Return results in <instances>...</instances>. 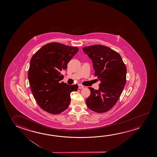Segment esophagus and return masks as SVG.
<instances>
[{"label":"esophagus","instance_id":"34e87169","mask_svg":"<svg viewBox=\"0 0 157 157\" xmlns=\"http://www.w3.org/2000/svg\"><path fill=\"white\" fill-rule=\"evenodd\" d=\"M78 86H79V89H83V88L84 87V86L83 85H80V84L78 85Z\"/></svg>","mask_w":157,"mask_h":157}]
</instances>
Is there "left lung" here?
I'll list each match as a JSON object with an SVG mask.
<instances>
[{"label": "left lung", "mask_w": 157, "mask_h": 157, "mask_svg": "<svg viewBox=\"0 0 157 157\" xmlns=\"http://www.w3.org/2000/svg\"><path fill=\"white\" fill-rule=\"evenodd\" d=\"M83 52L92 60L95 76L100 81L98 90L89 87L87 107L97 113L109 111L116 105L126 84V67L121 55L101 45L86 46Z\"/></svg>", "instance_id": "obj_1"}]
</instances>
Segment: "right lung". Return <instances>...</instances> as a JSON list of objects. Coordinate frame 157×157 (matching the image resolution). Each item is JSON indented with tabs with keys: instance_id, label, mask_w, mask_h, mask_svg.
Segmentation results:
<instances>
[{
	"instance_id": "right-lung-1",
	"label": "right lung",
	"mask_w": 157,
	"mask_h": 157,
	"mask_svg": "<svg viewBox=\"0 0 157 157\" xmlns=\"http://www.w3.org/2000/svg\"><path fill=\"white\" fill-rule=\"evenodd\" d=\"M77 47L59 43H50L34 54L30 61L28 78L31 91L40 108L52 114L67 109L70 94L77 91V84L67 85L60 82L63 79L61 71L78 52Z\"/></svg>"
}]
</instances>
